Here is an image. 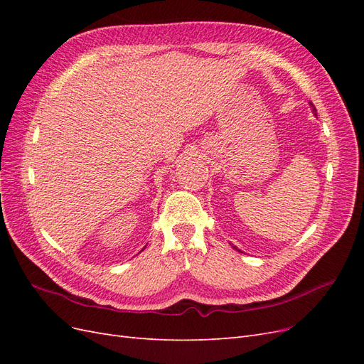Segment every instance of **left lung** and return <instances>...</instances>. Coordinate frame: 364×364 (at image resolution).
I'll return each instance as SVG.
<instances>
[{
	"label": "left lung",
	"mask_w": 364,
	"mask_h": 364,
	"mask_svg": "<svg viewBox=\"0 0 364 364\" xmlns=\"http://www.w3.org/2000/svg\"><path fill=\"white\" fill-rule=\"evenodd\" d=\"M310 106H311V111H313V112H314V115H316V107H314V105H313L311 102H310ZM234 249H237V247L234 246ZM237 250H238V249H237Z\"/></svg>",
	"instance_id": "8db88e82"
}]
</instances>
